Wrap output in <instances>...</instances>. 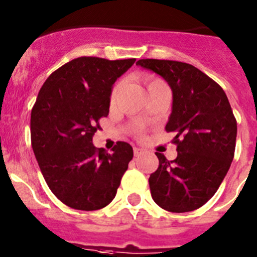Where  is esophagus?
<instances>
[{"instance_id": "obj_1", "label": "esophagus", "mask_w": 257, "mask_h": 257, "mask_svg": "<svg viewBox=\"0 0 257 257\" xmlns=\"http://www.w3.org/2000/svg\"><path fill=\"white\" fill-rule=\"evenodd\" d=\"M144 153V150L140 149V148H134V154H135V157H139V155H141Z\"/></svg>"}]
</instances>
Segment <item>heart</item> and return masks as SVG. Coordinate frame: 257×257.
Segmentation results:
<instances>
[{"label":"heart","mask_w":257,"mask_h":257,"mask_svg":"<svg viewBox=\"0 0 257 257\" xmlns=\"http://www.w3.org/2000/svg\"><path fill=\"white\" fill-rule=\"evenodd\" d=\"M143 82H144L145 88H147L148 93L149 91H152L153 89L158 88V86H162V85H166L162 80L157 79V77H153V76H144L143 77ZM119 89H121V82H117L116 85L113 86L112 89V93H110V102H114L117 98V95H118L119 93Z\"/></svg>","instance_id":"heart-1"}]
</instances>
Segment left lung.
Wrapping results in <instances>:
<instances>
[{
    "mask_svg": "<svg viewBox=\"0 0 257 257\" xmlns=\"http://www.w3.org/2000/svg\"><path fill=\"white\" fill-rule=\"evenodd\" d=\"M136 65L161 75L173 93L167 133H175L177 158L155 153L159 167L149 177L152 197L172 213L201 208L224 180L234 157L237 121L224 90L190 63L139 60Z\"/></svg>",
    "mask_w": 257,
    "mask_h": 257,
    "instance_id": "8db88e82",
    "label": "left lung"
}]
</instances>
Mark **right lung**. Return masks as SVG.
<instances>
[{
  "instance_id": "1",
  "label": "right lung",
  "mask_w": 257,
  "mask_h": 257,
  "mask_svg": "<svg viewBox=\"0 0 257 257\" xmlns=\"http://www.w3.org/2000/svg\"><path fill=\"white\" fill-rule=\"evenodd\" d=\"M135 58L79 57L43 84L30 116L32 147L42 175L58 200L77 210H98L117 194L134 157L118 141L112 153L93 145L99 119L109 113L112 86Z\"/></svg>"
}]
</instances>
